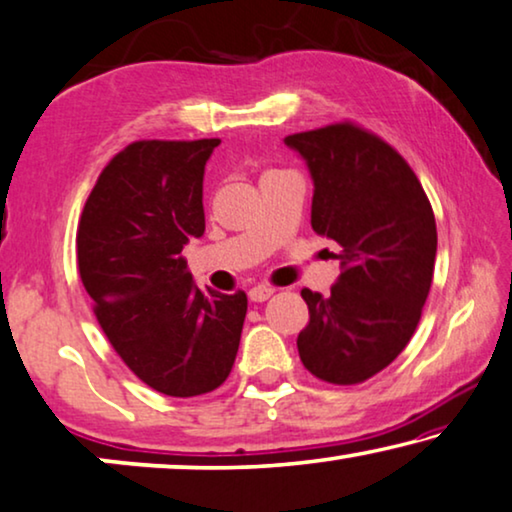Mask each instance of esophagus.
Wrapping results in <instances>:
<instances>
[{"label": "esophagus", "mask_w": 512, "mask_h": 512, "mask_svg": "<svg viewBox=\"0 0 512 512\" xmlns=\"http://www.w3.org/2000/svg\"><path fill=\"white\" fill-rule=\"evenodd\" d=\"M273 292H276V290H273L271 285H255L253 290L248 292V297H250V301H266Z\"/></svg>", "instance_id": "obj_1"}]
</instances>
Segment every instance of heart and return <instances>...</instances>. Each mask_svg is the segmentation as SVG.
<instances>
[{"label":"heart","mask_w":512,"mask_h":512,"mask_svg":"<svg viewBox=\"0 0 512 512\" xmlns=\"http://www.w3.org/2000/svg\"><path fill=\"white\" fill-rule=\"evenodd\" d=\"M269 174H276V171H269ZM269 174H264V176H269Z\"/></svg>","instance_id":"heart-1"}]
</instances>
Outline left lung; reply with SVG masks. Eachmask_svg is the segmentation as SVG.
<instances>
[{"label":"left lung","mask_w":512,"mask_h":512,"mask_svg":"<svg viewBox=\"0 0 512 512\" xmlns=\"http://www.w3.org/2000/svg\"><path fill=\"white\" fill-rule=\"evenodd\" d=\"M313 176L311 225L341 246L327 297L301 290L299 357L315 378L359 385L401 355L429 297L436 220L415 171L352 120L285 136Z\"/></svg>","instance_id":"1"}]
</instances>
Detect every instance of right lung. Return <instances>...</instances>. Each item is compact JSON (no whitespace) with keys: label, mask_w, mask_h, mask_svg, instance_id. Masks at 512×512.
Listing matches in <instances>:
<instances>
[{"label":"right lung","mask_w":512,"mask_h":512,"mask_svg":"<svg viewBox=\"0 0 512 512\" xmlns=\"http://www.w3.org/2000/svg\"><path fill=\"white\" fill-rule=\"evenodd\" d=\"M220 139L129 143L85 201L76 257L92 311L136 378L167 397L225 383L239 352L246 292L194 285L183 257L204 234V167Z\"/></svg>","instance_id":"right-lung-1"}]
</instances>
